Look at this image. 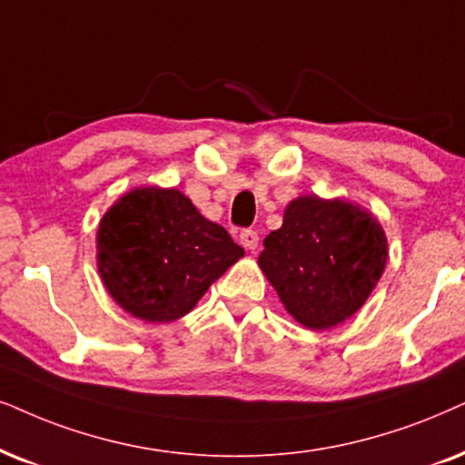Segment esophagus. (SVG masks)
I'll use <instances>...</instances> for the list:
<instances>
[{
	"label": "esophagus",
	"instance_id": "esophagus-1",
	"mask_svg": "<svg viewBox=\"0 0 465 465\" xmlns=\"http://www.w3.org/2000/svg\"><path fill=\"white\" fill-rule=\"evenodd\" d=\"M240 244H242L246 251L255 252L257 244H260V233H257L255 229H242V232H240Z\"/></svg>",
	"mask_w": 465,
	"mask_h": 465
}]
</instances>
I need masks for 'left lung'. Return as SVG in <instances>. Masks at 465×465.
<instances>
[{
	"label": "left lung",
	"mask_w": 465,
	"mask_h": 465,
	"mask_svg": "<svg viewBox=\"0 0 465 465\" xmlns=\"http://www.w3.org/2000/svg\"><path fill=\"white\" fill-rule=\"evenodd\" d=\"M386 257L384 229L371 214L341 199L304 195L287 205L257 262L293 320L326 331L362 307Z\"/></svg>",
	"instance_id": "left-lung-1"
}]
</instances>
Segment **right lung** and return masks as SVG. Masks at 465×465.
<instances>
[{"label":"right lung","mask_w":465,"mask_h":465,"mask_svg":"<svg viewBox=\"0 0 465 465\" xmlns=\"http://www.w3.org/2000/svg\"><path fill=\"white\" fill-rule=\"evenodd\" d=\"M96 260L115 302L145 322H173L195 307L244 255L175 189H134L103 216Z\"/></svg>","instance_id":"add662e5"}]
</instances>
